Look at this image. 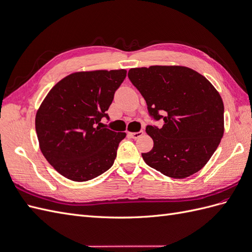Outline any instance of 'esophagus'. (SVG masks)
<instances>
[{
    "label": "esophagus",
    "mask_w": 252,
    "mask_h": 252,
    "mask_svg": "<svg viewBox=\"0 0 252 252\" xmlns=\"http://www.w3.org/2000/svg\"><path fill=\"white\" fill-rule=\"evenodd\" d=\"M143 133H144V131H143V130H140V131H138V132H129V135H130L132 139H139L140 136L143 135Z\"/></svg>",
    "instance_id": "esophagus-1"
}]
</instances>
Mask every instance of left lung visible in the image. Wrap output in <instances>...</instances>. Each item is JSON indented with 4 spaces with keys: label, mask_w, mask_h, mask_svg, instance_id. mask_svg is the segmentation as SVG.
I'll use <instances>...</instances> for the list:
<instances>
[{
    "label": "left lung",
    "mask_w": 252,
    "mask_h": 252,
    "mask_svg": "<svg viewBox=\"0 0 252 252\" xmlns=\"http://www.w3.org/2000/svg\"><path fill=\"white\" fill-rule=\"evenodd\" d=\"M128 78L151 119L163 120L161 128L146 127L154 148L142 154L145 163L173 179L201 170L224 134V104L217 89L184 66L131 68Z\"/></svg>",
    "instance_id": "left-lung-1"
}]
</instances>
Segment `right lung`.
<instances>
[{"label":"right lung","instance_id":"right-lung-1","mask_svg":"<svg viewBox=\"0 0 252 252\" xmlns=\"http://www.w3.org/2000/svg\"><path fill=\"white\" fill-rule=\"evenodd\" d=\"M127 71L95 70L67 75L52 87L35 116L43 156L63 177L93 180L113 165L125 132L103 127L114 93Z\"/></svg>","mask_w":252,"mask_h":252}]
</instances>
